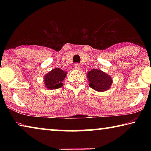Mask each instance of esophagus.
Here are the masks:
<instances>
[{"label": "esophagus", "mask_w": 151, "mask_h": 151, "mask_svg": "<svg viewBox=\"0 0 151 151\" xmlns=\"http://www.w3.org/2000/svg\"><path fill=\"white\" fill-rule=\"evenodd\" d=\"M80 68H81V65H79L78 63H76L75 64V65H74V68H75V69L78 70Z\"/></svg>", "instance_id": "obj_1"}]
</instances>
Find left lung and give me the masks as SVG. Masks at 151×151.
Here are the masks:
<instances>
[{
    "label": "left lung",
    "mask_w": 151,
    "mask_h": 151,
    "mask_svg": "<svg viewBox=\"0 0 151 151\" xmlns=\"http://www.w3.org/2000/svg\"><path fill=\"white\" fill-rule=\"evenodd\" d=\"M89 86L96 91L103 92L111 87L112 83V78L103 71L98 69H93L89 71L87 75Z\"/></svg>",
    "instance_id": "obj_1"
}]
</instances>
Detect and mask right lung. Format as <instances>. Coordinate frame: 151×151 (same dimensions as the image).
I'll use <instances>...</instances> for the list:
<instances>
[{"instance_id":"obj_1","label":"right lung","mask_w":151,"mask_h":151,"mask_svg":"<svg viewBox=\"0 0 151 151\" xmlns=\"http://www.w3.org/2000/svg\"><path fill=\"white\" fill-rule=\"evenodd\" d=\"M66 72L60 68H55L50 71L45 77V85L50 90L62 87V82L66 76Z\"/></svg>"}]
</instances>
